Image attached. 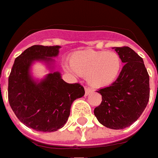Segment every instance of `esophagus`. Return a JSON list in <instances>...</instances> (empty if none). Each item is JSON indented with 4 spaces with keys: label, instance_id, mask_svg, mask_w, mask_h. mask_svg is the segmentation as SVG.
<instances>
[{
    "label": "esophagus",
    "instance_id": "34e87169",
    "mask_svg": "<svg viewBox=\"0 0 158 158\" xmlns=\"http://www.w3.org/2000/svg\"><path fill=\"white\" fill-rule=\"evenodd\" d=\"M92 93V89H90V88H85V95L86 96H88V94H90Z\"/></svg>",
    "mask_w": 158,
    "mask_h": 158
}]
</instances>
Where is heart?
I'll list each match as a JSON object with an SVG mask.
<instances>
[{
    "mask_svg": "<svg viewBox=\"0 0 158 158\" xmlns=\"http://www.w3.org/2000/svg\"><path fill=\"white\" fill-rule=\"evenodd\" d=\"M123 67L120 55L116 52L84 50L69 57V65L64 68L71 73L86 76V81L93 88L108 87L117 81Z\"/></svg>",
    "mask_w": 158,
    "mask_h": 158,
    "instance_id": "b5f03b06",
    "label": "heart"
}]
</instances>
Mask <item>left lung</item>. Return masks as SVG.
Listing matches in <instances>:
<instances>
[{
  "label": "left lung",
  "mask_w": 158,
  "mask_h": 158,
  "mask_svg": "<svg viewBox=\"0 0 158 158\" xmlns=\"http://www.w3.org/2000/svg\"><path fill=\"white\" fill-rule=\"evenodd\" d=\"M113 49L125 64L117 81L98 91L102 102L94 109V115L105 127L123 129L137 121L147 106L150 79L143 59L133 49Z\"/></svg>",
  "instance_id": "1"
}]
</instances>
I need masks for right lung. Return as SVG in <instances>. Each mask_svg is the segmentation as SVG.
<instances>
[{"instance_id": "add662e5", "label": "right lung", "mask_w": 158, "mask_h": 158, "mask_svg": "<svg viewBox=\"0 0 158 158\" xmlns=\"http://www.w3.org/2000/svg\"><path fill=\"white\" fill-rule=\"evenodd\" d=\"M60 46L35 45L15 59L8 78V100L19 120L41 132H54L66 123L74 100L85 94L79 83L70 84L53 70V58ZM41 62L50 70L41 80L31 73V66Z\"/></svg>"}]
</instances>
